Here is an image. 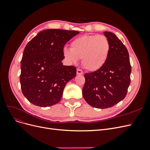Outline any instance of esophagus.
<instances>
[{"label":"esophagus","mask_w":150,"mask_h":150,"mask_svg":"<svg viewBox=\"0 0 150 150\" xmlns=\"http://www.w3.org/2000/svg\"><path fill=\"white\" fill-rule=\"evenodd\" d=\"M76 74L77 75H82L83 74V71L79 69H78L76 71Z\"/></svg>","instance_id":"1"}]
</instances>
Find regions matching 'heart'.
Listing matches in <instances>:
<instances>
[{
    "label": "heart",
    "mask_w": 150,
    "mask_h": 150,
    "mask_svg": "<svg viewBox=\"0 0 150 150\" xmlns=\"http://www.w3.org/2000/svg\"><path fill=\"white\" fill-rule=\"evenodd\" d=\"M110 51V44L104 35H83L75 39L71 49L65 48L63 55L71 64H74L82 59V64L91 72L97 71L106 62Z\"/></svg>",
    "instance_id": "heart-1"
}]
</instances>
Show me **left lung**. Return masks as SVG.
I'll use <instances>...</instances> for the list:
<instances>
[{
  "label": "left lung",
  "instance_id": "8db88e82",
  "mask_svg": "<svg viewBox=\"0 0 150 150\" xmlns=\"http://www.w3.org/2000/svg\"><path fill=\"white\" fill-rule=\"evenodd\" d=\"M103 33L110 44L108 60L100 69L84 74L83 88L85 101L98 109L111 108L125 98L131 72L129 53L125 45L111 32Z\"/></svg>",
  "mask_w": 150,
  "mask_h": 150
}]
</instances>
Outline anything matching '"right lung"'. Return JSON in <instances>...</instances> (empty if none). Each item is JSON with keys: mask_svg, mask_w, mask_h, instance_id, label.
<instances>
[{"mask_svg": "<svg viewBox=\"0 0 150 150\" xmlns=\"http://www.w3.org/2000/svg\"><path fill=\"white\" fill-rule=\"evenodd\" d=\"M79 32L61 29L40 31L26 45L21 61L20 82L24 96L40 107L61 101L66 84L76 76V68L64 66L63 48Z\"/></svg>", "mask_w": 150, "mask_h": 150, "instance_id": "obj_1", "label": "right lung"}]
</instances>
